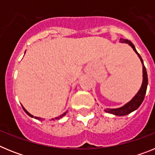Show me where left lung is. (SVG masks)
I'll return each mask as SVG.
<instances>
[{
    "label": "left lung",
    "instance_id": "1",
    "mask_svg": "<svg viewBox=\"0 0 155 155\" xmlns=\"http://www.w3.org/2000/svg\"><path fill=\"white\" fill-rule=\"evenodd\" d=\"M121 43H127L129 46H131L133 48V50H134V52L137 54L138 57L140 58V61H141V64L143 65V82H142L141 87L139 89V91H137L135 95L134 96V98L128 102L127 103H126L125 105L121 106L120 108H116V109H105V112L108 113H111V114H113L115 116H126V115L129 114V113H132L134 111H135L136 109H137L140 107V105H141V103L143 102V99H144L145 94H146V91H147V84H148V79H147V71H146V68L144 67V64H143V61L142 60L141 57L139 53L137 51L136 48L134 46V45L133 44L132 42H130L128 39H121L120 41Z\"/></svg>",
    "mask_w": 155,
    "mask_h": 155
}]
</instances>
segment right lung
I'll list each match as a JSON object with an SVG mask.
<instances>
[{
  "label": "right lung",
  "instance_id": "1",
  "mask_svg": "<svg viewBox=\"0 0 155 155\" xmlns=\"http://www.w3.org/2000/svg\"><path fill=\"white\" fill-rule=\"evenodd\" d=\"M21 106H22V108H23V109H24V111L25 112V113H27V115H28V116H30V117H31V118H35V119H36V120H41V121H42V120H44L45 119H42V118H40V117H36V116H32V115L31 114H30L29 113H28V111L26 110V109H25L24 107H23V105H21ZM68 113V111H66L65 113H63L62 115H61V116H57V117H55V119H52V120H60V119H61L63 117V116H64L66 115V113Z\"/></svg>",
  "mask_w": 155,
  "mask_h": 155
}]
</instances>
